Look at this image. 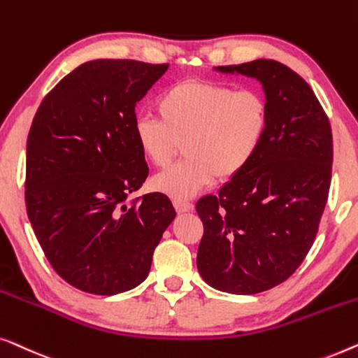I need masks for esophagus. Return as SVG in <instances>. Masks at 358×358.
Segmentation results:
<instances>
[{
	"label": "esophagus",
	"mask_w": 358,
	"mask_h": 358,
	"mask_svg": "<svg viewBox=\"0 0 358 358\" xmlns=\"http://www.w3.org/2000/svg\"><path fill=\"white\" fill-rule=\"evenodd\" d=\"M173 206H175V209H177V213H180V214L188 213V210L193 209V204L186 199H175Z\"/></svg>",
	"instance_id": "1"
}]
</instances>
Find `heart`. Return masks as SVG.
<instances>
[{"mask_svg": "<svg viewBox=\"0 0 358 358\" xmlns=\"http://www.w3.org/2000/svg\"><path fill=\"white\" fill-rule=\"evenodd\" d=\"M159 115L139 117L134 139L143 157L164 169L185 143V160L152 178L155 191L188 199L215 180L245 172L263 149L271 128L269 100L258 89L183 80L165 89Z\"/></svg>", "mask_w": 358, "mask_h": 358, "instance_id": "obj_1", "label": "heart"}]
</instances>
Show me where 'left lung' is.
I'll return each mask as SVG.
<instances>
[{
  "instance_id": "obj_1",
  "label": "left lung",
  "mask_w": 358,
  "mask_h": 358,
  "mask_svg": "<svg viewBox=\"0 0 358 358\" xmlns=\"http://www.w3.org/2000/svg\"><path fill=\"white\" fill-rule=\"evenodd\" d=\"M263 84L271 128L253 164L196 203L198 271L210 287L251 295L282 284L318 234L332 172L328 115L305 79L274 59L217 66Z\"/></svg>"
}]
</instances>
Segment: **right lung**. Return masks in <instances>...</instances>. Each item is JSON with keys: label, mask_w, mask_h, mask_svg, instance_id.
<instances>
[{"label": "right lung", "mask_w": 358, "mask_h": 358, "mask_svg": "<svg viewBox=\"0 0 358 358\" xmlns=\"http://www.w3.org/2000/svg\"><path fill=\"white\" fill-rule=\"evenodd\" d=\"M169 64L94 59L64 76L40 103L27 138V215L59 278L115 295L148 278L172 203L149 193L134 139L136 103Z\"/></svg>", "instance_id": "right-lung-1"}]
</instances>
